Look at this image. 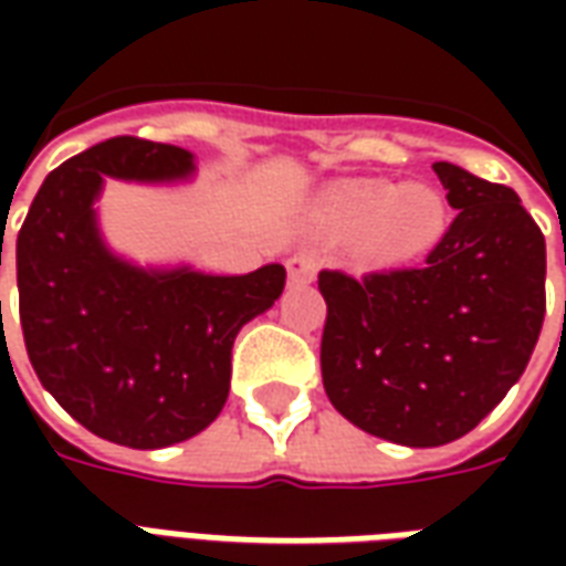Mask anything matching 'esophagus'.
Here are the masks:
<instances>
[{"label":"esophagus","instance_id":"34e87169","mask_svg":"<svg viewBox=\"0 0 566 566\" xmlns=\"http://www.w3.org/2000/svg\"><path fill=\"white\" fill-rule=\"evenodd\" d=\"M315 272H318V263L312 254H294L287 260V279L291 284H308L315 282Z\"/></svg>","mask_w":566,"mask_h":566}]
</instances>
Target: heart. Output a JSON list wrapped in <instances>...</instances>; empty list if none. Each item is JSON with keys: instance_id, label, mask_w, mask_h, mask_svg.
<instances>
[{"instance_id": "b5f03b06", "label": "heart", "mask_w": 566, "mask_h": 566, "mask_svg": "<svg viewBox=\"0 0 566 566\" xmlns=\"http://www.w3.org/2000/svg\"><path fill=\"white\" fill-rule=\"evenodd\" d=\"M449 211L433 187L345 181L321 199V227L336 239H355L379 263H412L446 235Z\"/></svg>"}]
</instances>
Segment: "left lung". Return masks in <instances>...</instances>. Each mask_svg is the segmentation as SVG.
<instances>
[{
    "instance_id": "obj_1",
    "label": "left lung",
    "mask_w": 566,
    "mask_h": 566,
    "mask_svg": "<svg viewBox=\"0 0 566 566\" xmlns=\"http://www.w3.org/2000/svg\"><path fill=\"white\" fill-rule=\"evenodd\" d=\"M458 214L421 270H324L321 376L373 437L433 449L470 433L522 379L546 318V239L522 199L433 163Z\"/></svg>"
}]
</instances>
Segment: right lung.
<instances>
[{
  "mask_svg": "<svg viewBox=\"0 0 566 566\" xmlns=\"http://www.w3.org/2000/svg\"><path fill=\"white\" fill-rule=\"evenodd\" d=\"M193 172V154L175 145L99 142L44 178L18 233L35 376L78 424L129 449L185 442L221 416L235 333L284 291L282 263L206 275L136 266L105 245L93 206L105 178L175 185Z\"/></svg>",
  "mask_w": 566,
  "mask_h": 566,
  "instance_id": "right-lung-1",
  "label": "right lung"
}]
</instances>
